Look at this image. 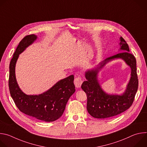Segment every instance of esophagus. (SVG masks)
Wrapping results in <instances>:
<instances>
[{"mask_svg":"<svg viewBox=\"0 0 147 147\" xmlns=\"http://www.w3.org/2000/svg\"><path fill=\"white\" fill-rule=\"evenodd\" d=\"M82 80L81 78V77L79 76L78 77H77L74 81V85L76 86V87L77 88H80L81 86V84L82 83Z\"/></svg>","mask_w":147,"mask_h":147,"instance_id":"esophagus-1","label":"esophagus"}]
</instances>
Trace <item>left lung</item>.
Returning <instances> with one entry per match:
<instances>
[{
    "label": "left lung",
    "mask_w": 147,
    "mask_h": 147,
    "mask_svg": "<svg viewBox=\"0 0 147 147\" xmlns=\"http://www.w3.org/2000/svg\"><path fill=\"white\" fill-rule=\"evenodd\" d=\"M120 49L122 52L108 57L96 68L88 70L85 73L87 81H84L81 88L87 96V109L91 116L97 119H105L116 116L128 109L133 103L138 90L136 59L130 53L129 45L121 36ZM115 58L123 59L131 68V77L125 92L121 96L109 95L101 89L97 78L99 69L108 62Z\"/></svg>",
    "instance_id": "1"
}]
</instances>
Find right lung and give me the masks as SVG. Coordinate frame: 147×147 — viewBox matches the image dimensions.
I'll use <instances>...</instances> for the list:
<instances>
[{
    "mask_svg": "<svg viewBox=\"0 0 147 147\" xmlns=\"http://www.w3.org/2000/svg\"><path fill=\"white\" fill-rule=\"evenodd\" d=\"M34 34L26 36L20 42L9 66V87L16 105L23 113L44 121H53L63 113L67 102L76 91L74 76L62 79L47 91L38 95H28L19 88L16 78L15 67L19 55L36 39Z\"/></svg>",
    "mask_w": 147,
    "mask_h": 147,
    "instance_id": "obj_1",
    "label": "right lung"
}]
</instances>
